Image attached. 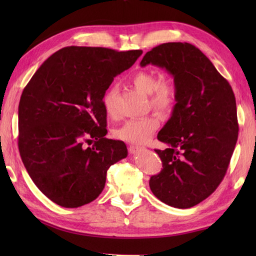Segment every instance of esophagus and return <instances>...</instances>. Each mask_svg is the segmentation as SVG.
<instances>
[{
    "instance_id": "1",
    "label": "esophagus",
    "mask_w": 256,
    "mask_h": 256,
    "mask_svg": "<svg viewBox=\"0 0 256 256\" xmlns=\"http://www.w3.org/2000/svg\"><path fill=\"white\" fill-rule=\"evenodd\" d=\"M138 150H140L138 146H135V145H130L128 146V150H130V153H131V154H135Z\"/></svg>"
}]
</instances>
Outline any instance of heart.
I'll list each match as a JSON object with an SVG mask.
<instances>
[{"label":"heart","mask_w":256,"mask_h":256,"mask_svg":"<svg viewBox=\"0 0 256 256\" xmlns=\"http://www.w3.org/2000/svg\"><path fill=\"white\" fill-rule=\"evenodd\" d=\"M132 84L143 94L150 96V104L154 111L162 116H167L175 110L178 102L177 86L172 78L160 79L153 72H135L131 78ZM116 94V88L110 86L102 96V106L106 114H113V103ZM160 126L156 116H145L128 120L118 128L113 130V136L128 143L143 144L148 142Z\"/></svg>","instance_id":"obj_1"}]
</instances>
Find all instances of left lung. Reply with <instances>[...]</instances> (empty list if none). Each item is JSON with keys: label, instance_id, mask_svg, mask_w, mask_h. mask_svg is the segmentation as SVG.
I'll use <instances>...</instances> for the list:
<instances>
[{"label": "left lung", "instance_id": "8db88e82", "mask_svg": "<svg viewBox=\"0 0 256 256\" xmlns=\"http://www.w3.org/2000/svg\"><path fill=\"white\" fill-rule=\"evenodd\" d=\"M152 64L172 74L178 102L157 138L168 148L155 152L160 174L150 187L174 208L200 204L218 188L234 150L238 124L231 86L204 54L189 42H165L148 52L140 66Z\"/></svg>", "mask_w": 256, "mask_h": 256}]
</instances>
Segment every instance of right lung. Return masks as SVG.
<instances>
[{
  "label": "right lung",
  "instance_id": "obj_1",
  "mask_svg": "<svg viewBox=\"0 0 256 256\" xmlns=\"http://www.w3.org/2000/svg\"><path fill=\"white\" fill-rule=\"evenodd\" d=\"M142 52L64 47L24 88L18 106L20 154L32 180L52 202L77 208L94 201L104 188L110 166L128 156L124 142L104 138L102 96Z\"/></svg>",
  "mask_w": 256,
  "mask_h": 256
}]
</instances>
